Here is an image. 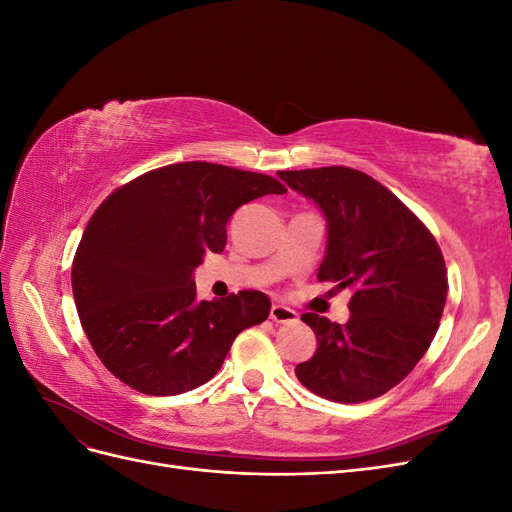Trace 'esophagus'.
Returning <instances> with one entry per match:
<instances>
[{"label":"esophagus","mask_w":512,"mask_h":512,"mask_svg":"<svg viewBox=\"0 0 512 512\" xmlns=\"http://www.w3.org/2000/svg\"><path fill=\"white\" fill-rule=\"evenodd\" d=\"M269 318L273 322H277V324H294V322H299L297 312H294V309H290V307H286V305H273L271 312H269Z\"/></svg>","instance_id":"obj_1"}]
</instances>
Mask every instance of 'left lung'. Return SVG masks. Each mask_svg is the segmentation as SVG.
I'll return each mask as SVG.
<instances>
[{
    "instance_id": "obj_1",
    "label": "left lung",
    "mask_w": 512,
    "mask_h": 512,
    "mask_svg": "<svg viewBox=\"0 0 512 512\" xmlns=\"http://www.w3.org/2000/svg\"><path fill=\"white\" fill-rule=\"evenodd\" d=\"M277 175L327 218L318 280L352 292L346 324L301 316L318 350L294 374L305 389L337 404L376 399L410 374L438 331L448 292L440 245L393 192L361 170L324 166Z\"/></svg>"
}]
</instances>
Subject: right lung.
Wrapping results in <instances>:
<instances>
[{"label": "right lung", "instance_id": "add662e5", "mask_svg": "<svg viewBox=\"0 0 512 512\" xmlns=\"http://www.w3.org/2000/svg\"><path fill=\"white\" fill-rule=\"evenodd\" d=\"M284 185L211 162L168 164L121 185L91 215L72 262L76 312L104 367L145 395L211 380L235 337L265 322V292L198 301L192 271L222 254L241 205Z\"/></svg>", "mask_w": 512, "mask_h": 512}]
</instances>
